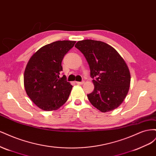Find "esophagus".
<instances>
[{"label": "esophagus", "instance_id": "1", "mask_svg": "<svg viewBox=\"0 0 156 156\" xmlns=\"http://www.w3.org/2000/svg\"><path fill=\"white\" fill-rule=\"evenodd\" d=\"M84 83V81H81V82H79V81H77V82H76V83H77V84H83Z\"/></svg>", "mask_w": 156, "mask_h": 156}]
</instances>
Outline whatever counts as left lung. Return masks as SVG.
<instances>
[{
  "label": "left lung",
  "mask_w": 156,
  "mask_h": 156,
  "mask_svg": "<svg viewBox=\"0 0 156 156\" xmlns=\"http://www.w3.org/2000/svg\"><path fill=\"white\" fill-rule=\"evenodd\" d=\"M84 55L90 69L94 89L87 94L93 106L103 112L120 106L129 91L128 67L118 52L101 41L84 40L75 45Z\"/></svg>",
  "instance_id": "left-lung-1"
}]
</instances>
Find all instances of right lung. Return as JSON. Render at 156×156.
<instances>
[{"label":"right lung","instance_id":"obj_1","mask_svg":"<svg viewBox=\"0 0 156 156\" xmlns=\"http://www.w3.org/2000/svg\"><path fill=\"white\" fill-rule=\"evenodd\" d=\"M75 41H56L45 45L33 55L24 73V86L27 95L41 109H58L68 100L72 85L62 71L64 56L72 49Z\"/></svg>","mask_w":156,"mask_h":156}]
</instances>
